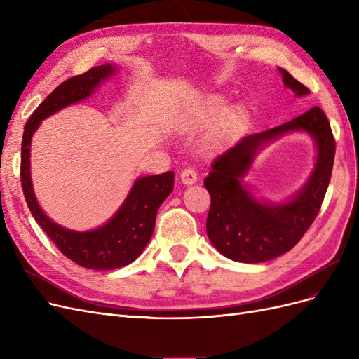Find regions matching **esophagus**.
Segmentation results:
<instances>
[{
    "label": "esophagus",
    "instance_id": "obj_1",
    "mask_svg": "<svg viewBox=\"0 0 359 359\" xmlns=\"http://www.w3.org/2000/svg\"><path fill=\"white\" fill-rule=\"evenodd\" d=\"M180 178L184 184H186V186H191V184L198 181V172L194 170L193 168H186V169L181 170Z\"/></svg>",
    "mask_w": 359,
    "mask_h": 359
}]
</instances>
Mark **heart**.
Wrapping results in <instances>:
<instances>
[{"instance_id":"obj_1","label":"heart","mask_w":359,"mask_h":359,"mask_svg":"<svg viewBox=\"0 0 359 359\" xmlns=\"http://www.w3.org/2000/svg\"><path fill=\"white\" fill-rule=\"evenodd\" d=\"M227 99L220 94H208L201 99L191 109L184 115L180 121L182 130H196L210 126L215 119L223 114L219 121L214 124L208 135L205 137V147L210 151H217L226 147L240 132L241 126L247 118V111L243 106H235L232 109L226 111Z\"/></svg>"}]
</instances>
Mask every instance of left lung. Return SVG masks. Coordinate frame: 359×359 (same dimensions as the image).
Here are the masks:
<instances>
[{
    "label": "left lung",
    "instance_id": "1",
    "mask_svg": "<svg viewBox=\"0 0 359 359\" xmlns=\"http://www.w3.org/2000/svg\"><path fill=\"white\" fill-rule=\"evenodd\" d=\"M283 83L297 95L310 93L306 85L280 69ZM302 129L317 140V166L303 190L281 205L260 204L242 184L257 151L269 140ZM335 140L327 115L314 106L290 121L250 135L212 163L203 181L211 196L206 233L219 252L236 262L259 264L295 247L316 219L331 180Z\"/></svg>",
    "mask_w": 359,
    "mask_h": 359
}]
</instances>
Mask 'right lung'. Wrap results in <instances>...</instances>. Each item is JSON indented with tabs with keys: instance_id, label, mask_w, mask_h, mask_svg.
<instances>
[{
	"instance_id": "obj_1",
	"label": "right lung",
	"mask_w": 359,
	"mask_h": 359,
	"mask_svg": "<svg viewBox=\"0 0 359 359\" xmlns=\"http://www.w3.org/2000/svg\"><path fill=\"white\" fill-rule=\"evenodd\" d=\"M114 72L115 67L111 64H103L73 76L57 86L27 121L20 153V182L34 220L64 256L83 268L102 271L132 264L144 252L154 232L158 206L173 190L175 173L166 172L161 175L136 180L123 206L109 222L90 232H74L49 220V217L39 206L29 177V145L32 133L40 126L41 119L90 97L100 82Z\"/></svg>"
}]
</instances>
